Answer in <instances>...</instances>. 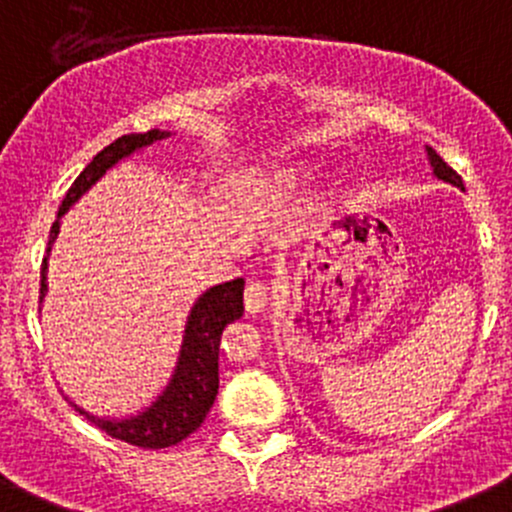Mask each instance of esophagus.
Returning <instances> with one entry per match:
<instances>
[{"label": "esophagus", "instance_id": "esophagus-1", "mask_svg": "<svg viewBox=\"0 0 512 512\" xmlns=\"http://www.w3.org/2000/svg\"><path fill=\"white\" fill-rule=\"evenodd\" d=\"M271 293V286H268L266 281H251L244 293L246 310H249V313H261L268 305V300H271Z\"/></svg>", "mask_w": 512, "mask_h": 512}]
</instances>
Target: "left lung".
Here are the masks:
<instances>
[{"label":"left lung","mask_w":512,"mask_h":512,"mask_svg":"<svg viewBox=\"0 0 512 512\" xmlns=\"http://www.w3.org/2000/svg\"><path fill=\"white\" fill-rule=\"evenodd\" d=\"M426 152H429V162H431V167H434V175H436V177L444 179V182L456 184V187H463V179H461V175H456V170H453V167L446 165L444 157H441L439 152L431 150V147H426Z\"/></svg>","instance_id":"8db88e82"}]
</instances>
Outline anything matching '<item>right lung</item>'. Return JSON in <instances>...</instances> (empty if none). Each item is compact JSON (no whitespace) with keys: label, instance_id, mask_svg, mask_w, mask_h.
Returning a JSON list of instances; mask_svg holds the SVG:
<instances>
[{"label":"right lung","instance_id":"1","mask_svg":"<svg viewBox=\"0 0 512 512\" xmlns=\"http://www.w3.org/2000/svg\"><path fill=\"white\" fill-rule=\"evenodd\" d=\"M170 133L162 130H147L140 135H123L108 147L98 152L91 160V165L76 177L71 189L63 197L59 207V217L49 234V249L54 239L59 236L61 217L98 182L105 172L113 165H118L123 157L133 155L140 147L152 145V142L167 138ZM46 295V256L41 263V291L39 303ZM244 315V278H234L229 283L209 288L207 293L199 295L194 303L192 313L187 318V328H184L182 350H179V360L172 374L170 384L165 392L138 416L130 419H98V416L83 412L76 407L78 414L86 416L91 424H96L100 431H105L113 439L125 441V444L140 446V449H167L175 446L182 439H187L192 431L202 426L207 419L209 409H212L214 399L219 392V340L221 333L229 323L239 320Z\"/></svg>","mask_w":512,"mask_h":512}]
</instances>
